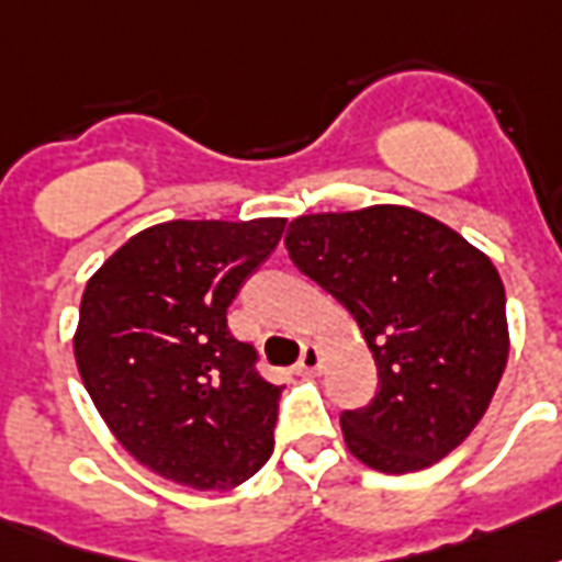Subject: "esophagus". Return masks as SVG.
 <instances>
[{
	"label": "esophagus",
	"mask_w": 562,
	"mask_h": 562,
	"mask_svg": "<svg viewBox=\"0 0 562 562\" xmlns=\"http://www.w3.org/2000/svg\"><path fill=\"white\" fill-rule=\"evenodd\" d=\"M323 362V353H321V347L317 344H305L302 347V356H299V362H296V371L299 374H311V371H317Z\"/></svg>",
	"instance_id": "1"
}]
</instances>
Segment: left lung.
<instances>
[{"label": "left lung", "mask_w": 562, "mask_h": 562, "mask_svg": "<svg viewBox=\"0 0 562 562\" xmlns=\"http://www.w3.org/2000/svg\"><path fill=\"white\" fill-rule=\"evenodd\" d=\"M284 245L374 353L376 395L341 413L347 449L398 476L464 443L509 359L506 290L488 257L407 206L302 215Z\"/></svg>", "instance_id": "obj_1"}]
</instances>
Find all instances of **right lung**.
<instances>
[{"instance_id":"obj_1","label":"right lung","mask_w":562,"mask_h":562,"mask_svg":"<svg viewBox=\"0 0 562 562\" xmlns=\"http://www.w3.org/2000/svg\"><path fill=\"white\" fill-rule=\"evenodd\" d=\"M284 218L167 221L131 236L86 284L74 356L116 440L196 491L251 479L276 449L281 386L227 308L276 251Z\"/></svg>"}]
</instances>
